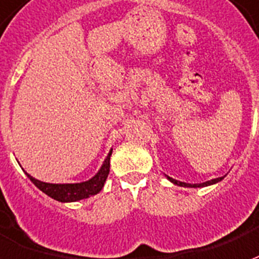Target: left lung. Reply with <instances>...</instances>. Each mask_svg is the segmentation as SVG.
<instances>
[{
  "label": "left lung",
  "instance_id": "left-lung-1",
  "mask_svg": "<svg viewBox=\"0 0 259 259\" xmlns=\"http://www.w3.org/2000/svg\"><path fill=\"white\" fill-rule=\"evenodd\" d=\"M168 181H171L174 185H178V186H184V188H204V186H209V185H214L218 184L220 181L224 179V177H221V178H215L211 179V181H207V182H203V184H186V182H181V181H177V179L171 178L168 175H165Z\"/></svg>",
  "mask_w": 259,
  "mask_h": 259
}]
</instances>
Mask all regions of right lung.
<instances>
[{
  "instance_id": "add662e5",
  "label": "right lung",
  "mask_w": 259,
  "mask_h": 259,
  "mask_svg": "<svg viewBox=\"0 0 259 259\" xmlns=\"http://www.w3.org/2000/svg\"><path fill=\"white\" fill-rule=\"evenodd\" d=\"M111 152H113V149L109 152L107 157L105 158V161L102 164L101 169L95 174V177H92L85 182H80V184H47V182H41L38 179L33 178L27 172H26V175L41 192L48 194L54 200H58L62 203H71V201L88 199L91 196L99 193L105 182H106L107 175L110 171Z\"/></svg>"
}]
</instances>
